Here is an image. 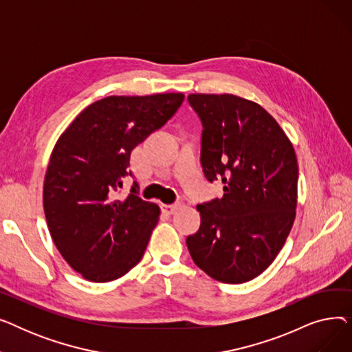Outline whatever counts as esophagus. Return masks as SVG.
<instances>
[{"label":"esophagus","mask_w":352,"mask_h":352,"mask_svg":"<svg viewBox=\"0 0 352 352\" xmlns=\"http://www.w3.org/2000/svg\"><path fill=\"white\" fill-rule=\"evenodd\" d=\"M178 208H179V202H174V204H165V206H162L164 212L168 214V215L174 214Z\"/></svg>","instance_id":"34e87169"}]
</instances>
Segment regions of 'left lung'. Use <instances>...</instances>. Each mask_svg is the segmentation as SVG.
<instances>
[{
	"instance_id": "obj_1",
	"label": "left lung",
	"mask_w": 352,
	"mask_h": 352,
	"mask_svg": "<svg viewBox=\"0 0 352 352\" xmlns=\"http://www.w3.org/2000/svg\"><path fill=\"white\" fill-rule=\"evenodd\" d=\"M187 100L202 125V171L226 184L223 198L197 207L201 226L187 247L214 280L247 283L271 265L294 224L297 157L261 105L231 94Z\"/></svg>"
}]
</instances>
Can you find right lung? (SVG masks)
Listing matches in <instances>:
<instances>
[{
    "label": "right lung",
    "instance_id": "obj_1",
    "mask_svg": "<svg viewBox=\"0 0 352 352\" xmlns=\"http://www.w3.org/2000/svg\"><path fill=\"white\" fill-rule=\"evenodd\" d=\"M182 94L113 96L87 107L54 146L44 181V212L52 241L72 270L92 283L120 278L144 255L160 207L140 198L131 151L168 121Z\"/></svg>",
    "mask_w": 352,
    "mask_h": 352
}]
</instances>
